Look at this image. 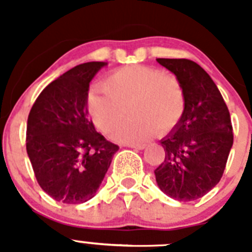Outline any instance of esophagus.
<instances>
[{"label": "esophagus", "instance_id": "esophagus-1", "mask_svg": "<svg viewBox=\"0 0 252 252\" xmlns=\"http://www.w3.org/2000/svg\"><path fill=\"white\" fill-rule=\"evenodd\" d=\"M126 146H128V148H133V149H139V150H142V149L146 148L145 144H127Z\"/></svg>", "mask_w": 252, "mask_h": 252}]
</instances>
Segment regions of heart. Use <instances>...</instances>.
<instances>
[{
    "instance_id": "heart-1",
    "label": "heart",
    "mask_w": 252,
    "mask_h": 252,
    "mask_svg": "<svg viewBox=\"0 0 252 252\" xmlns=\"http://www.w3.org/2000/svg\"><path fill=\"white\" fill-rule=\"evenodd\" d=\"M102 88L87 95V110L95 127L110 133L130 104L135 116L112 131L116 141H145L159 128L161 133L169 132L186 111V94L178 78L155 66L136 64L117 69L104 79Z\"/></svg>"
}]
</instances>
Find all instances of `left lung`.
Instances as JSON below:
<instances>
[{
    "label": "left lung",
    "instance_id": "obj_1",
    "mask_svg": "<svg viewBox=\"0 0 252 252\" xmlns=\"http://www.w3.org/2000/svg\"><path fill=\"white\" fill-rule=\"evenodd\" d=\"M158 63L177 75L186 94V111L161 145L165 159L154 173L162 192L180 202L195 201L223 175L233 144L228 108L208 73L189 59Z\"/></svg>",
    "mask_w": 252,
    "mask_h": 252
}]
</instances>
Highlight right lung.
<instances>
[{"label":"right lung","mask_w":252,"mask_h":252,"mask_svg":"<svg viewBox=\"0 0 252 252\" xmlns=\"http://www.w3.org/2000/svg\"><path fill=\"white\" fill-rule=\"evenodd\" d=\"M104 65L90 62L65 72L44 88L29 113L26 151L35 177L62 203L94 197L119 150L95 131L87 110L90 83Z\"/></svg>","instance_id":"add662e5"}]
</instances>
